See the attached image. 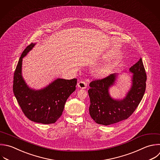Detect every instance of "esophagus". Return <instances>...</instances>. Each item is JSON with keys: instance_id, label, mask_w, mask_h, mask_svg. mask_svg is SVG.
<instances>
[{"instance_id": "obj_1", "label": "esophagus", "mask_w": 160, "mask_h": 160, "mask_svg": "<svg viewBox=\"0 0 160 160\" xmlns=\"http://www.w3.org/2000/svg\"><path fill=\"white\" fill-rule=\"evenodd\" d=\"M78 86L79 88L81 89H85L87 87V83L85 82V81H81L78 82Z\"/></svg>"}]
</instances>
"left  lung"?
Masks as SVG:
<instances>
[{
    "instance_id": "8db88e82",
    "label": "left lung",
    "mask_w": 160,
    "mask_h": 160,
    "mask_svg": "<svg viewBox=\"0 0 160 160\" xmlns=\"http://www.w3.org/2000/svg\"><path fill=\"white\" fill-rule=\"evenodd\" d=\"M133 74L132 85L122 99L112 98L109 89L115 82L118 74H111L90 82L89 114L98 124L110 125L128 119L141 102L146 89V74L141 58L129 68Z\"/></svg>"
}]
</instances>
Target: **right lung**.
<instances>
[{
  "label": "right lung",
  "instance_id": "add662e5",
  "mask_svg": "<svg viewBox=\"0 0 160 160\" xmlns=\"http://www.w3.org/2000/svg\"><path fill=\"white\" fill-rule=\"evenodd\" d=\"M31 43L23 51L14 75L13 92L25 116L32 121L54 123L62 115L65 103L76 90L77 79H57L40 90L31 89L22 76V59L34 48Z\"/></svg>",
  "mask_w": 160,
  "mask_h": 160
}]
</instances>
